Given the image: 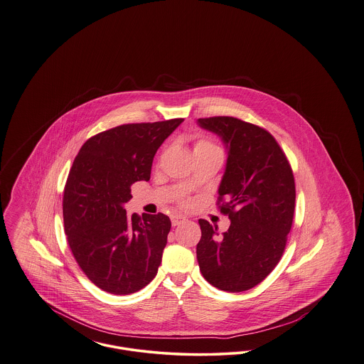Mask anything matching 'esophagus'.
Returning a JSON list of instances; mask_svg holds the SVG:
<instances>
[{
  "label": "esophagus",
  "instance_id": "esophagus-1",
  "mask_svg": "<svg viewBox=\"0 0 364 364\" xmlns=\"http://www.w3.org/2000/svg\"><path fill=\"white\" fill-rule=\"evenodd\" d=\"M171 220H172V225L177 226L180 225V224H183V223H186L187 221V218L186 217H183V215H177V214H174L171 217Z\"/></svg>",
  "mask_w": 364,
  "mask_h": 364
}]
</instances>
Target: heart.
Masks as SVG:
<instances>
[{"mask_svg": "<svg viewBox=\"0 0 364 364\" xmlns=\"http://www.w3.org/2000/svg\"><path fill=\"white\" fill-rule=\"evenodd\" d=\"M200 150H220L218 146H215L211 140L208 139H198L193 144V151H200ZM183 206H188L187 200H183Z\"/></svg>", "mask_w": 364, "mask_h": 364, "instance_id": "1", "label": "heart"}]
</instances>
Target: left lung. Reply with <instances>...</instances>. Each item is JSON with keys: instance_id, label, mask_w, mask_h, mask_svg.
Listing matches in <instances>:
<instances>
[{"instance_id": "left-lung-1", "label": "left lung", "mask_w": 364, "mask_h": 364, "mask_svg": "<svg viewBox=\"0 0 364 364\" xmlns=\"http://www.w3.org/2000/svg\"><path fill=\"white\" fill-rule=\"evenodd\" d=\"M198 124L221 136L228 149L217 206L230 220L223 235L199 220V269L221 291H248L273 272L284 254L294 221V172L264 128L229 116L199 119Z\"/></svg>"}]
</instances>
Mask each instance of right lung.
Returning <instances> with one entry per match:
<instances>
[{"label":"right lung","instance_id":"1","mask_svg":"<svg viewBox=\"0 0 364 364\" xmlns=\"http://www.w3.org/2000/svg\"><path fill=\"white\" fill-rule=\"evenodd\" d=\"M184 119L124 124L97 134L79 150L63 198L70 251L105 292L135 294L156 277L168 242V215H127L131 186L150 180L156 150Z\"/></svg>","mask_w":364,"mask_h":364}]
</instances>
